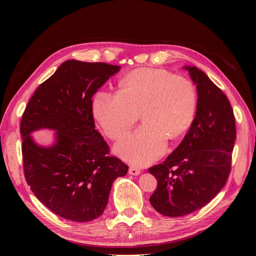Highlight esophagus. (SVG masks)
<instances>
[{"instance_id": "obj_1", "label": "esophagus", "mask_w": 256, "mask_h": 256, "mask_svg": "<svg viewBox=\"0 0 256 256\" xmlns=\"http://www.w3.org/2000/svg\"><path fill=\"white\" fill-rule=\"evenodd\" d=\"M140 173H141V170H140V168H134V166H131V168H129V174H130V175L136 176V175H138Z\"/></svg>"}]
</instances>
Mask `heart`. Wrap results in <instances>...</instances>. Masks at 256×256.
<instances>
[{
	"mask_svg": "<svg viewBox=\"0 0 256 256\" xmlns=\"http://www.w3.org/2000/svg\"><path fill=\"white\" fill-rule=\"evenodd\" d=\"M196 112L194 85L162 69H136L122 79L120 90H100L92 99L95 118L111 138L125 136L141 113L144 125L115 146L116 154L134 166L161 157L168 138L187 132Z\"/></svg>",
	"mask_w": 256,
	"mask_h": 256,
	"instance_id": "1",
	"label": "heart"
}]
</instances>
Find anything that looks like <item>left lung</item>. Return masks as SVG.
Masks as SVG:
<instances>
[{"instance_id":"left-lung-1","label":"left lung","mask_w":256,"mask_h":256,"mask_svg":"<svg viewBox=\"0 0 256 256\" xmlns=\"http://www.w3.org/2000/svg\"><path fill=\"white\" fill-rule=\"evenodd\" d=\"M182 68L196 85L194 120L164 164L148 168L158 182L150 202L159 214L173 218L198 210L218 194L230 172L236 140L228 97L196 66Z\"/></svg>"}]
</instances>
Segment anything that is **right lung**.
Instances as JSON below:
<instances>
[{"mask_svg":"<svg viewBox=\"0 0 256 256\" xmlns=\"http://www.w3.org/2000/svg\"><path fill=\"white\" fill-rule=\"evenodd\" d=\"M106 63L66 60L30 99L22 115L23 168L35 196L62 218L88 222L102 216L113 182L128 166L108 156L109 146L95 129L92 97L120 72ZM56 130L49 146L30 136Z\"/></svg>","mask_w":256,"mask_h":256,"instance_id":"obj_1","label":"right lung"}]
</instances>
